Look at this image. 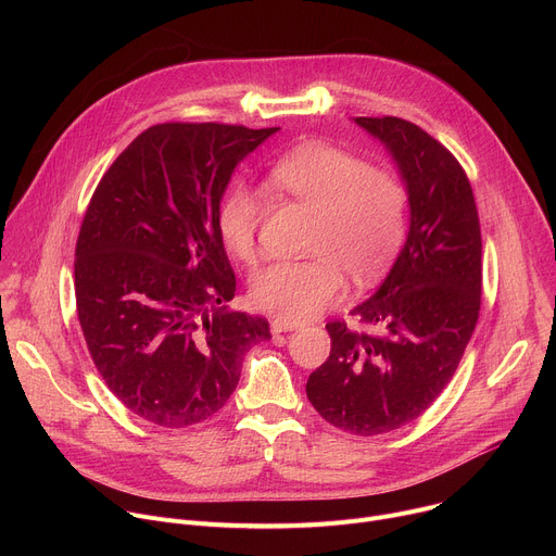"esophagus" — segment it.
Segmentation results:
<instances>
[{"label":"esophagus","instance_id":"obj_1","mask_svg":"<svg viewBox=\"0 0 556 556\" xmlns=\"http://www.w3.org/2000/svg\"><path fill=\"white\" fill-rule=\"evenodd\" d=\"M301 326H303V324L292 321V319H286V316H275V319L270 321V328H273L275 334H279V332H292V330H296V328H301Z\"/></svg>","mask_w":556,"mask_h":556}]
</instances>
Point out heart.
Returning <instances> with one entry per match:
<instances>
[{"instance_id":"obj_1","label":"heart","mask_w":556,"mask_h":556,"mask_svg":"<svg viewBox=\"0 0 556 556\" xmlns=\"http://www.w3.org/2000/svg\"><path fill=\"white\" fill-rule=\"evenodd\" d=\"M275 191L296 200L316 224L305 262H275L253 277V301L286 319H312L343 292V270L358 283L374 279L391 262L405 235L407 193L401 180L369 169L363 157L309 142L270 165ZM262 195L247 182H232L217 206L224 247L244 262L255 260Z\"/></svg>"}]
</instances>
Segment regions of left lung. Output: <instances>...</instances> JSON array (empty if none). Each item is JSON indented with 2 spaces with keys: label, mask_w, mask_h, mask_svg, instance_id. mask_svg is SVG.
Returning a JSON list of instances; mask_svg holds the SVG:
<instances>
[{
  "label": "left lung",
  "mask_w": 556,
  "mask_h": 556,
  "mask_svg": "<svg viewBox=\"0 0 556 556\" xmlns=\"http://www.w3.org/2000/svg\"><path fill=\"white\" fill-rule=\"evenodd\" d=\"M352 121L399 169L409 230L384 281L352 309L369 332L328 324L330 358L305 391L330 425L378 435L425 414L453 378L480 316L482 232L470 182L448 149L403 118Z\"/></svg>",
  "instance_id": "left-lung-1"
}]
</instances>
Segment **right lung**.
I'll return each mask as SVG.
<instances>
[{"label":"right lung","mask_w":556,"mask_h":556,"mask_svg":"<svg viewBox=\"0 0 556 556\" xmlns=\"http://www.w3.org/2000/svg\"><path fill=\"white\" fill-rule=\"evenodd\" d=\"M279 127L163 123L101 178L76 242L74 294L92 361L116 399L157 427L217 414L264 316L226 312L235 275L217 230L240 165Z\"/></svg>","instance_id":"obj_1"}]
</instances>
